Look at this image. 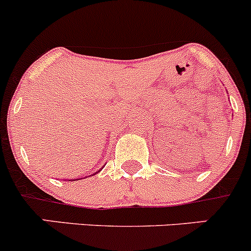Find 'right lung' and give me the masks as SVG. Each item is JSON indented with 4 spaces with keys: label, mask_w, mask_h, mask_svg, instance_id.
Returning <instances> with one entry per match:
<instances>
[{
    "label": "right lung",
    "mask_w": 251,
    "mask_h": 251,
    "mask_svg": "<svg viewBox=\"0 0 251 251\" xmlns=\"http://www.w3.org/2000/svg\"><path fill=\"white\" fill-rule=\"evenodd\" d=\"M100 171H98V173H100ZM96 174H97V173H96ZM93 175H95V174H93ZM85 178H86V177H85ZM78 179V178H77ZM77 179H76V181H77ZM81 179V178H80ZM69 181H73V179H69Z\"/></svg>",
    "instance_id": "add662e5"
}]
</instances>
